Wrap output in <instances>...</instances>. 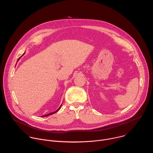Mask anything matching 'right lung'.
I'll return each mask as SVG.
<instances>
[{
	"label": "right lung",
	"mask_w": 153,
	"mask_h": 153,
	"mask_svg": "<svg viewBox=\"0 0 153 153\" xmlns=\"http://www.w3.org/2000/svg\"><path fill=\"white\" fill-rule=\"evenodd\" d=\"M24 54H23V55H24ZM23 55H22V56H23ZM22 56H21V57H22ZM19 57V59H18V60H19V59H20V57ZM18 60H17V61H18ZM61 106H62V105H60V107H59V108H58V109H57V110H56V111H54V112H53V113H50V114H47V115H44V116H42V117H45V116H50V115H52V114H54V113H56V112H57V111H59V110H60V107H61Z\"/></svg>",
	"instance_id": "obj_1"
}]
</instances>
